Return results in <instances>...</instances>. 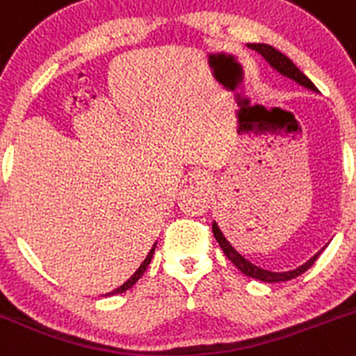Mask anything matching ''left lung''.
Listing matches in <instances>:
<instances>
[{"instance_id":"obj_1","label":"left lung","mask_w":356,"mask_h":356,"mask_svg":"<svg viewBox=\"0 0 356 356\" xmlns=\"http://www.w3.org/2000/svg\"><path fill=\"white\" fill-rule=\"evenodd\" d=\"M250 47H252L254 51L259 52L261 56L265 58V60L268 61V63L272 65L275 70H279L282 76L291 77L293 81H296V83H300L302 86H305V88H311V90H318V88L314 86V83H312V81L309 79L307 76H305L304 72L300 70V68L296 67V65L293 63V61L289 60L286 54H282L280 51H277L275 47H272V45H268V44H250ZM211 231H213L215 240L218 242L220 249L224 250V254H226L227 259H229L231 263H233V265L236 266V268L240 270L242 273L252 277V279L263 280V282H282V280L295 279V277H298V275H302L304 272H307V270L311 268L312 265H314V261L318 259V256H319V252H318L314 257H312V259H309L305 265H302L300 268L293 270V272H284V273L268 272V270L259 268V266L252 265L250 261H247L243 256H240V254H238L236 250H234L233 247L229 245V242H227L226 238H224V234L220 233V229H218L217 224H215V222H213V226H211Z\"/></svg>"}]
</instances>
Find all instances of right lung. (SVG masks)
I'll return each mask as SVG.
<instances>
[{
  "label": "right lung",
  "instance_id": "1",
  "mask_svg": "<svg viewBox=\"0 0 356 356\" xmlns=\"http://www.w3.org/2000/svg\"><path fill=\"white\" fill-rule=\"evenodd\" d=\"M153 252H155V245L152 247V250H149V252H148V256H146V259L143 261V265L139 266L138 270H136V273H134V275L130 277L129 280H127L125 284H123V286H120V288H116V289H114V291H111L109 295H118V293H123V291H127V289H130V288H132V286L136 284V282H138L139 279H141V275H143V273H145V270L148 268L149 261H152V257H153Z\"/></svg>",
  "mask_w": 356,
  "mask_h": 356
}]
</instances>
